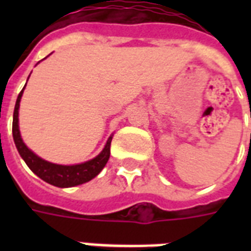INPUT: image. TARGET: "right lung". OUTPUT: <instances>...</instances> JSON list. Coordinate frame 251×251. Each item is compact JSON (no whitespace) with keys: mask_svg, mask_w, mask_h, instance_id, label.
<instances>
[{"mask_svg":"<svg viewBox=\"0 0 251 251\" xmlns=\"http://www.w3.org/2000/svg\"><path fill=\"white\" fill-rule=\"evenodd\" d=\"M25 87L21 91V94L18 95L15 108H14L13 138L14 143L17 146L18 152L22 156V159L25 160V164L28 165L29 169L37 177H40L43 181L57 187L78 186V185H82V183L88 182L92 178H95L102 171V168L105 167V164L109 160L110 142H112L113 135H110L108 138L104 149H102V151L99 153L98 156H95L94 159H91L88 161H84V163H80V164H54V163H50V161L41 159L40 156H37L36 153L31 151L25 146V143L22 139L21 131H19V118L18 117H19V106H21V99L22 95H23V91H25Z\"/></svg>","mask_w":251,"mask_h":251,"instance_id":"add662e5","label":"right lung"}]
</instances>
